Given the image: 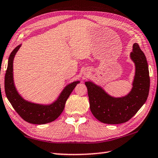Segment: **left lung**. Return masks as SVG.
<instances>
[{"label":"left lung","instance_id":"obj_1","mask_svg":"<svg viewBox=\"0 0 158 158\" xmlns=\"http://www.w3.org/2000/svg\"><path fill=\"white\" fill-rule=\"evenodd\" d=\"M130 57L135 63V73L133 88L127 95L112 97L94 83H85L91 112L101 123L115 125L127 122L147 99L150 87L149 67L147 58L137 43L133 45Z\"/></svg>","mask_w":158,"mask_h":158}]
</instances>
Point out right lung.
Here are the masks:
<instances>
[{
	"label": "right lung",
	"mask_w": 158,
	"mask_h": 158,
	"mask_svg": "<svg viewBox=\"0 0 158 158\" xmlns=\"http://www.w3.org/2000/svg\"><path fill=\"white\" fill-rule=\"evenodd\" d=\"M20 46L14 48L9 57L5 77V91L7 98L18 115L28 123L42 125L54 121L63 112L68 98L79 81H75L68 85L61 92L57 100L48 106L33 103L23 99L15 88L13 78L14 58Z\"/></svg>",
	"instance_id": "right-lung-1"
}]
</instances>
